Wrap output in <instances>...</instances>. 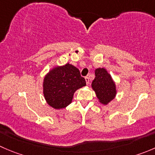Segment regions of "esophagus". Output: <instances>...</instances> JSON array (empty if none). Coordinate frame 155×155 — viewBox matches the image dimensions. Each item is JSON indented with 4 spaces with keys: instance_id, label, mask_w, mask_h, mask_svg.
Returning a JSON list of instances; mask_svg holds the SVG:
<instances>
[{
    "instance_id": "34e87169",
    "label": "esophagus",
    "mask_w": 155,
    "mask_h": 155,
    "mask_svg": "<svg viewBox=\"0 0 155 155\" xmlns=\"http://www.w3.org/2000/svg\"><path fill=\"white\" fill-rule=\"evenodd\" d=\"M85 82H86V84H87V85H88V84H89V78L87 77V76H86V77L85 78Z\"/></svg>"
}]
</instances>
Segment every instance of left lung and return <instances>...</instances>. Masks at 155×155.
I'll return each instance as SVG.
<instances>
[{"instance_id":"1","label":"left lung","mask_w":155,"mask_h":155,"mask_svg":"<svg viewBox=\"0 0 155 155\" xmlns=\"http://www.w3.org/2000/svg\"><path fill=\"white\" fill-rule=\"evenodd\" d=\"M91 87L100 103L104 105H107L115 97L117 93L115 83L105 68L95 70V78Z\"/></svg>"}]
</instances>
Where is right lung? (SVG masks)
Segmentation results:
<instances>
[{
  "label": "right lung",
  "mask_w": 155,
  "mask_h": 155,
  "mask_svg": "<svg viewBox=\"0 0 155 155\" xmlns=\"http://www.w3.org/2000/svg\"><path fill=\"white\" fill-rule=\"evenodd\" d=\"M86 85L79 69L68 63L51 69L43 79V94L50 107L63 109L71 104L75 91Z\"/></svg>",
  "instance_id": "obj_1"
}]
</instances>
